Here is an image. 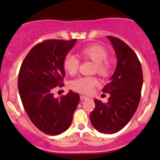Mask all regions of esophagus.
<instances>
[{"mask_svg":"<svg viewBox=\"0 0 160 160\" xmlns=\"http://www.w3.org/2000/svg\"><path fill=\"white\" fill-rule=\"evenodd\" d=\"M88 98H89V97H86V96H84V95H81V96H80V99H81V100H87Z\"/></svg>","mask_w":160,"mask_h":160,"instance_id":"1","label":"esophagus"}]
</instances>
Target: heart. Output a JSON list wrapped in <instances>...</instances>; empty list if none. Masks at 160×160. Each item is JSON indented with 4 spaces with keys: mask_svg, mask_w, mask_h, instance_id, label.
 Instances as JSON below:
<instances>
[{
    "mask_svg": "<svg viewBox=\"0 0 160 160\" xmlns=\"http://www.w3.org/2000/svg\"><path fill=\"white\" fill-rule=\"evenodd\" d=\"M79 55L84 60H89L94 62V71H97L100 76L107 77L109 75L112 70V64L107 60L108 54L104 47L100 45H88L80 50ZM79 66L80 61L74 55L68 53L64 56L63 67L66 72L70 74H74L78 70ZM98 83V80L94 76H80L71 81L70 86L77 92L89 94Z\"/></svg>",
    "mask_w": 160,
    "mask_h": 160,
    "instance_id": "1",
    "label": "heart"
}]
</instances>
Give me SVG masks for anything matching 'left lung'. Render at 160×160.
<instances>
[{
	"instance_id": "8db88e82",
	"label": "left lung",
	"mask_w": 160,
	"mask_h": 160,
	"mask_svg": "<svg viewBox=\"0 0 160 160\" xmlns=\"http://www.w3.org/2000/svg\"><path fill=\"white\" fill-rule=\"evenodd\" d=\"M117 57L115 73L102 91L110 94L108 103L94 99L89 118L97 131L115 133L130 122L138 109L143 85L141 64L136 53L119 38L108 36Z\"/></svg>"
}]
</instances>
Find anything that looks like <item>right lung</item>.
<instances>
[{
  "instance_id": "1",
  "label": "right lung",
  "mask_w": 160,
  "mask_h": 160,
  "mask_svg": "<svg viewBox=\"0 0 160 160\" xmlns=\"http://www.w3.org/2000/svg\"><path fill=\"white\" fill-rule=\"evenodd\" d=\"M76 39H48L34 45L21 65L18 89L22 105L33 125L43 133L58 135L71 126L79 95L70 90L54 98L56 86H63V60Z\"/></svg>"
}]
</instances>
